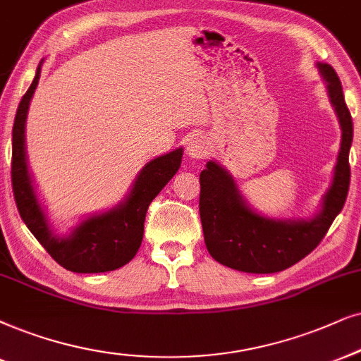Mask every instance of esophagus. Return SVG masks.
<instances>
[{
    "label": "esophagus",
    "instance_id": "obj_1",
    "mask_svg": "<svg viewBox=\"0 0 361 361\" xmlns=\"http://www.w3.org/2000/svg\"><path fill=\"white\" fill-rule=\"evenodd\" d=\"M186 153H188V157L195 159L207 157L208 153L207 140H204L203 136H193V138H190L188 145H186Z\"/></svg>",
    "mask_w": 361,
    "mask_h": 361
}]
</instances>
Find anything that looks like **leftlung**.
<instances>
[{"instance_id": "left-lung-1", "label": "left lung", "mask_w": 361, "mask_h": 361, "mask_svg": "<svg viewBox=\"0 0 361 361\" xmlns=\"http://www.w3.org/2000/svg\"><path fill=\"white\" fill-rule=\"evenodd\" d=\"M318 68L325 76L328 94L341 125L338 161L322 212L308 221H280L259 216L246 207L230 175L214 161H208L207 170L200 173V218L209 255L225 267L246 273L286 270L320 245L343 208L350 186L348 154L353 141V121L338 75L330 65L318 63Z\"/></svg>"}]
</instances>
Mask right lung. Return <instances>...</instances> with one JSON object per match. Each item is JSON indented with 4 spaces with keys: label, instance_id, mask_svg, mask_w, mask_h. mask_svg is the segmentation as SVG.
Masks as SVG:
<instances>
[{
    "label": "right lung",
    "instance_id": "obj_1",
    "mask_svg": "<svg viewBox=\"0 0 361 361\" xmlns=\"http://www.w3.org/2000/svg\"><path fill=\"white\" fill-rule=\"evenodd\" d=\"M39 80V66L33 83L23 94L13 125L11 185L20 216L35 238L54 262L75 273L113 271L126 264L138 252L143 240L145 216L154 196L165 188L181 165L183 149L154 158L141 170L125 203L81 223L68 238L49 230L47 218L36 200L25 157V121Z\"/></svg>",
    "mask_w": 361,
    "mask_h": 361
}]
</instances>
